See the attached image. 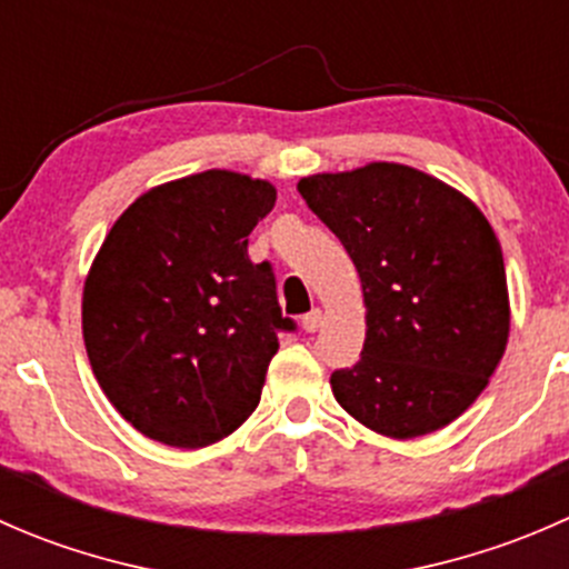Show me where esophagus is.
<instances>
[{
  "label": "esophagus",
  "mask_w": 569,
  "mask_h": 569,
  "mask_svg": "<svg viewBox=\"0 0 569 569\" xmlns=\"http://www.w3.org/2000/svg\"><path fill=\"white\" fill-rule=\"evenodd\" d=\"M321 325H325V313H321L319 308H317V311H311V313H306V317H302V330H306V332H317Z\"/></svg>",
  "instance_id": "34e87169"
}]
</instances>
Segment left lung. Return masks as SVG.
I'll return each mask as SVG.
<instances>
[{
	"label": "left lung",
	"instance_id": "left-lung-1",
	"mask_svg": "<svg viewBox=\"0 0 569 569\" xmlns=\"http://www.w3.org/2000/svg\"><path fill=\"white\" fill-rule=\"evenodd\" d=\"M297 189L363 286V352L332 371V396L388 438L443 429L507 349V272L487 217L449 183L393 162L308 176Z\"/></svg>",
	"mask_w": 569,
	"mask_h": 569
}]
</instances>
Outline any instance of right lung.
Returning <instances> with one entry per match:
<instances>
[{
  "label": "right lung",
  "mask_w": 569,
  "mask_h": 569,
  "mask_svg": "<svg viewBox=\"0 0 569 569\" xmlns=\"http://www.w3.org/2000/svg\"><path fill=\"white\" fill-rule=\"evenodd\" d=\"M274 187L206 170L134 200L107 233L82 295L90 366L114 410L146 438L203 449L261 399L283 317L272 263L248 237Z\"/></svg>",
  "instance_id": "right-lung-1"
}]
</instances>
